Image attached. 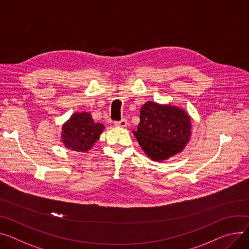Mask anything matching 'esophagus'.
I'll return each mask as SVG.
<instances>
[{
  "label": "esophagus",
  "mask_w": 249,
  "mask_h": 249,
  "mask_svg": "<svg viewBox=\"0 0 249 249\" xmlns=\"http://www.w3.org/2000/svg\"><path fill=\"white\" fill-rule=\"evenodd\" d=\"M115 126H117V127H126L127 126V120L125 118H123L120 121H116Z\"/></svg>",
  "instance_id": "esophagus-1"
}]
</instances>
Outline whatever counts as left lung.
<instances>
[{"mask_svg": "<svg viewBox=\"0 0 249 249\" xmlns=\"http://www.w3.org/2000/svg\"><path fill=\"white\" fill-rule=\"evenodd\" d=\"M191 127L185 110L149 101L142 106L140 123L133 133L147 156L160 162L183 151L190 141Z\"/></svg>", "mask_w": 249, "mask_h": 249, "instance_id": "8db88e82", "label": "left lung"}]
</instances>
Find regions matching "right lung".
<instances>
[{
    "label": "right lung",
    "instance_id": "1",
    "mask_svg": "<svg viewBox=\"0 0 249 249\" xmlns=\"http://www.w3.org/2000/svg\"><path fill=\"white\" fill-rule=\"evenodd\" d=\"M103 129L104 126L95 123L89 113H74L62 126L61 140L71 150L86 152L99 139Z\"/></svg>",
    "mask_w": 249,
    "mask_h": 249
}]
</instances>
